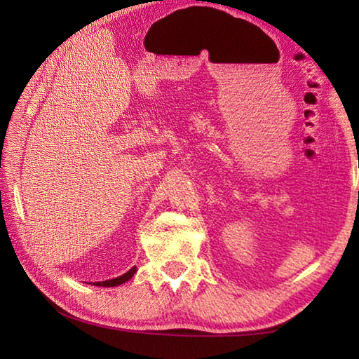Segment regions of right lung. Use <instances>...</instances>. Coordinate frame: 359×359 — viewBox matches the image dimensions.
Masks as SVG:
<instances>
[{
    "label": "right lung",
    "instance_id": "add662e5",
    "mask_svg": "<svg viewBox=\"0 0 359 359\" xmlns=\"http://www.w3.org/2000/svg\"><path fill=\"white\" fill-rule=\"evenodd\" d=\"M135 272H136V266H133L131 269L126 272V274L120 276V277H115V278H112V280L96 282L95 285H96V287H117V285H121V283H125L126 280H130V278L135 276Z\"/></svg>",
    "mask_w": 359,
    "mask_h": 359
}]
</instances>
